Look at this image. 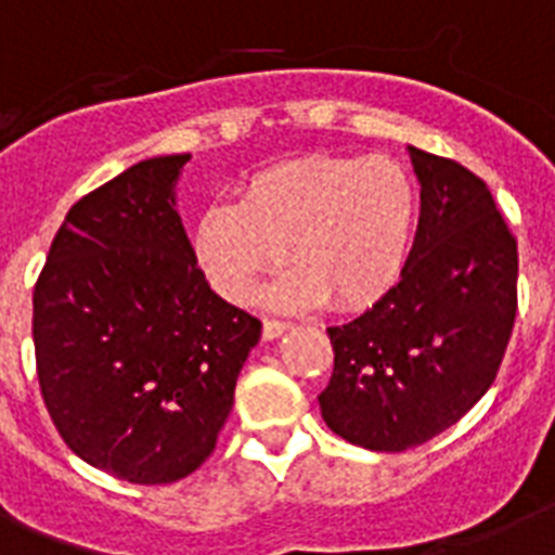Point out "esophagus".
Instances as JSON below:
<instances>
[{
  "label": "esophagus",
  "mask_w": 555,
  "mask_h": 555,
  "mask_svg": "<svg viewBox=\"0 0 555 555\" xmlns=\"http://www.w3.org/2000/svg\"><path fill=\"white\" fill-rule=\"evenodd\" d=\"M291 328V325H287V322H279V320H264V325H261V337L268 339H276V337H282V334H285V331Z\"/></svg>",
  "instance_id": "1"
}]
</instances>
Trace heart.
I'll use <instances>...</instances> for the list:
<instances>
[{"mask_svg": "<svg viewBox=\"0 0 555 555\" xmlns=\"http://www.w3.org/2000/svg\"><path fill=\"white\" fill-rule=\"evenodd\" d=\"M417 224V190L403 164L374 155H308L256 172L242 201H212L192 247L204 276L230 302H247L287 256L270 305L331 299L360 311L400 282Z\"/></svg>", "mask_w": 555, "mask_h": 555, "instance_id": "1", "label": "heart"}]
</instances>
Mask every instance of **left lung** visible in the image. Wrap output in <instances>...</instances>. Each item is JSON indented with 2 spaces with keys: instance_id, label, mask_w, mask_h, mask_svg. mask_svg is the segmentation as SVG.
I'll use <instances>...</instances> for the list:
<instances>
[{
  "instance_id": "left-lung-1",
  "label": "left lung",
  "mask_w": 555,
  "mask_h": 555,
  "mask_svg": "<svg viewBox=\"0 0 555 555\" xmlns=\"http://www.w3.org/2000/svg\"><path fill=\"white\" fill-rule=\"evenodd\" d=\"M421 218L391 294L328 328L334 374L322 421L374 452L421 447L473 409L507 351L518 311V244L490 186L409 146Z\"/></svg>"
}]
</instances>
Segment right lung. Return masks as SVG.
<instances>
[{
	"label": "right lung",
	"instance_id": "obj_1",
	"mask_svg": "<svg viewBox=\"0 0 555 555\" xmlns=\"http://www.w3.org/2000/svg\"><path fill=\"white\" fill-rule=\"evenodd\" d=\"M190 155L134 164L82 195L34 287L42 400L74 455L172 483L216 449L261 322L212 294L176 209Z\"/></svg>",
	"mask_w": 555,
	"mask_h": 555
}]
</instances>
